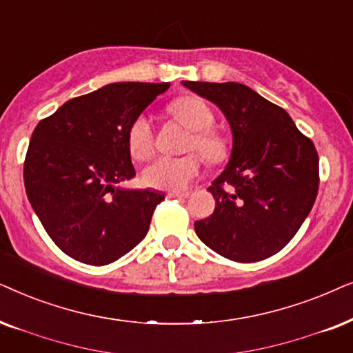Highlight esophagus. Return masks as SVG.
I'll return each mask as SVG.
<instances>
[{
    "label": "esophagus",
    "mask_w": 353,
    "mask_h": 353,
    "mask_svg": "<svg viewBox=\"0 0 353 353\" xmlns=\"http://www.w3.org/2000/svg\"><path fill=\"white\" fill-rule=\"evenodd\" d=\"M189 195V192H168L166 194L168 199H187Z\"/></svg>",
    "instance_id": "1"
}]
</instances>
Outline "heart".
Instances as JSON below:
<instances>
[{"label":"heart","instance_id":"1","mask_svg":"<svg viewBox=\"0 0 353 353\" xmlns=\"http://www.w3.org/2000/svg\"><path fill=\"white\" fill-rule=\"evenodd\" d=\"M169 116L179 122L190 135L185 140V152H196L210 166H218L228 161L231 145L219 130L213 129L216 117L208 103L195 95L177 98L168 106ZM128 143L132 158L145 161L154 153L157 137L152 121L147 116L135 117L128 132ZM199 154L189 153L184 157H161L143 169L145 185L161 190H184L200 172Z\"/></svg>","mask_w":353,"mask_h":353}]
</instances>
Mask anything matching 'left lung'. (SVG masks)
Here are the masks:
<instances>
[{"label":"left lung","mask_w":353,"mask_h":353,"mask_svg":"<svg viewBox=\"0 0 353 353\" xmlns=\"http://www.w3.org/2000/svg\"><path fill=\"white\" fill-rule=\"evenodd\" d=\"M182 85L218 105L234 137L231 161L208 189L214 211L196 221V236L232 261L272 256L292 241L316 200V148L283 108L250 87L190 81Z\"/></svg>","instance_id":"8db88e82"}]
</instances>
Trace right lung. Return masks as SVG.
Here are the masks:
<instances>
[{
	"instance_id": "add662e5",
	"label": "right lung",
	"mask_w": 353,
	"mask_h": 353,
	"mask_svg": "<svg viewBox=\"0 0 353 353\" xmlns=\"http://www.w3.org/2000/svg\"><path fill=\"white\" fill-rule=\"evenodd\" d=\"M169 82H117L65 101L32 134L23 184L56 245L74 260L103 266L147 236L164 195L125 190L132 179L128 132Z\"/></svg>"
}]
</instances>
